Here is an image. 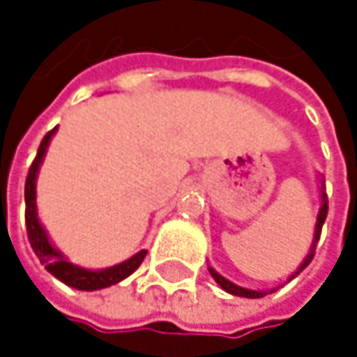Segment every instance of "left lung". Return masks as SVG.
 <instances>
[{
  "label": "left lung",
  "mask_w": 357,
  "mask_h": 357,
  "mask_svg": "<svg viewBox=\"0 0 357 357\" xmlns=\"http://www.w3.org/2000/svg\"><path fill=\"white\" fill-rule=\"evenodd\" d=\"M324 219H326V194H324V179L321 178V208H319V215H317V225H314V240H312V246L308 250V254H306V258L302 260V264L298 266V271L287 279V281H291L294 277H298L308 264H310V260H312V256H314V248H317V242H319V238H321V229H322V223H324ZM208 273H211V277L219 283V287L221 289H225L227 294H231V296H238V298H252V300H256V298H264L266 294H273V291H277L275 287L273 289H268V291H264V289H248V287H242V285H236V283H231L229 279H225L223 275H219L213 266H208Z\"/></svg>",
  "instance_id": "obj_1"
}]
</instances>
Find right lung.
<instances>
[{"instance_id": "add662e5", "label": "right lung", "mask_w": 357, "mask_h": 357, "mask_svg": "<svg viewBox=\"0 0 357 357\" xmlns=\"http://www.w3.org/2000/svg\"><path fill=\"white\" fill-rule=\"evenodd\" d=\"M57 132V128H53L40 142L38 146V153H36L35 161L29 169V178H26V185H24V200H26V234H29V242L35 250V254L38 256L40 264H45V268L55 277L59 279L61 283L74 287V289H80V291H97V289H105L111 287L119 281H123L126 277H130L138 266L140 262L144 260L146 256V250H140L136 252L134 256H130L128 260L119 262V264H113L107 268H84V266H78L74 262L68 260V256H63V252L53 246V242L49 240L40 219H38V213H36V176H38V169H40V163L47 155V149H49V142L53 138V134Z\"/></svg>"}]
</instances>
